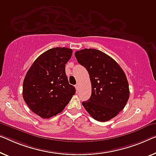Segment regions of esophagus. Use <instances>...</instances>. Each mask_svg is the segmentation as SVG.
<instances>
[{"label":"esophagus","mask_w":156,"mask_h":156,"mask_svg":"<svg viewBox=\"0 0 156 156\" xmlns=\"http://www.w3.org/2000/svg\"><path fill=\"white\" fill-rule=\"evenodd\" d=\"M75 87L76 88V90H78L79 89V84H78V83H77V84L75 85Z\"/></svg>","instance_id":"esophagus-1"}]
</instances>
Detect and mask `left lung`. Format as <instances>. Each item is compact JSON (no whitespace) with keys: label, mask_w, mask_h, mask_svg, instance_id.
I'll list each match as a JSON object with an SVG mask.
<instances>
[{"label":"left lung","mask_w":156,"mask_h":156,"mask_svg":"<svg viewBox=\"0 0 156 156\" xmlns=\"http://www.w3.org/2000/svg\"><path fill=\"white\" fill-rule=\"evenodd\" d=\"M78 62L87 69L92 85L90 98L83 101L87 113L97 121L115 117L129 97L128 81L121 67L105 53L95 49L76 51Z\"/></svg>","instance_id":"left-lung-1"}]
</instances>
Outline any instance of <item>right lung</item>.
I'll return each mask as SVG.
<instances>
[{
    "label": "right lung",
    "instance_id": "add662e5",
    "mask_svg": "<svg viewBox=\"0 0 156 156\" xmlns=\"http://www.w3.org/2000/svg\"><path fill=\"white\" fill-rule=\"evenodd\" d=\"M73 50L54 48L35 60L23 83V98L29 108L40 117L49 118L61 113L76 89L69 83L65 66Z\"/></svg>",
    "mask_w": 156,
    "mask_h": 156
}]
</instances>
